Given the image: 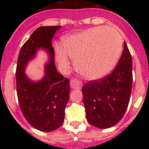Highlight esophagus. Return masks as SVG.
<instances>
[{"instance_id": "esophagus-1", "label": "esophagus", "mask_w": 149, "mask_h": 149, "mask_svg": "<svg viewBox=\"0 0 149 149\" xmlns=\"http://www.w3.org/2000/svg\"><path fill=\"white\" fill-rule=\"evenodd\" d=\"M70 86L72 89H80L82 88V83L81 81H79V79H72L70 81Z\"/></svg>"}]
</instances>
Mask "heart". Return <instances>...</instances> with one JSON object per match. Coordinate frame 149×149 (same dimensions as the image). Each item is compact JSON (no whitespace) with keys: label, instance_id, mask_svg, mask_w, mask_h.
<instances>
[{"label":"heart","instance_id":"heart-1","mask_svg":"<svg viewBox=\"0 0 149 149\" xmlns=\"http://www.w3.org/2000/svg\"><path fill=\"white\" fill-rule=\"evenodd\" d=\"M63 49L56 48L59 64L69 65L74 59L77 71L87 79H101L117 65L122 52V39L112 28L99 26L68 36L62 43Z\"/></svg>","mask_w":149,"mask_h":149}]
</instances>
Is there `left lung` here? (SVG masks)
<instances>
[{"instance_id":"obj_1","label":"left lung","mask_w":149,"mask_h":149,"mask_svg":"<svg viewBox=\"0 0 149 149\" xmlns=\"http://www.w3.org/2000/svg\"><path fill=\"white\" fill-rule=\"evenodd\" d=\"M132 58L127 44L113 72L82 88L86 117L91 125L108 128L118 124L127 110L132 87Z\"/></svg>"}]
</instances>
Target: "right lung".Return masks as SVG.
Instances as JSON below:
<instances>
[{"instance_id": "1", "label": "right lung", "mask_w": 149, "mask_h": 149, "mask_svg": "<svg viewBox=\"0 0 149 149\" xmlns=\"http://www.w3.org/2000/svg\"><path fill=\"white\" fill-rule=\"evenodd\" d=\"M61 26L38 28L20 50L16 69V86L20 108L28 122L41 132H49L63 125L70 97V80L58 72L52 39ZM39 50L48 55L45 73L32 81L25 73L26 65Z\"/></svg>"}]
</instances>
